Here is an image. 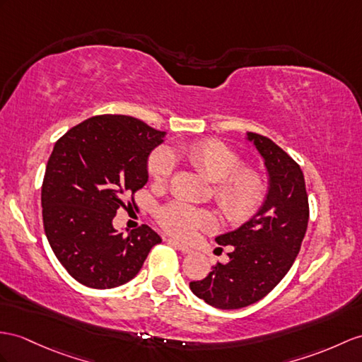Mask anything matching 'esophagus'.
<instances>
[{
  "instance_id": "34e87169",
  "label": "esophagus",
  "mask_w": 362,
  "mask_h": 362,
  "mask_svg": "<svg viewBox=\"0 0 362 362\" xmlns=\"http://www.w3.org/2000/svg\"><path fill=\"white\" fill-rule=\"evenodd\" d=\"M169 243L172 244V245H175L176 249H178L181 253H192L193 250L189 247V245H186V244H181V243H178V241H175V240H169Z\"/></svg>"
}]
</instances>
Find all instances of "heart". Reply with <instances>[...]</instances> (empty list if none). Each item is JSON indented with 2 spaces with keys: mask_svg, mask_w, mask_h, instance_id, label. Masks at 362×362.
Returning a JSON list of instances; mask_svg holds the SVG:
<instances>
[{
  "mask_svg": "<svg viewBox=\"0 0 362 362\" xmlns=\"http://www.w3.org/2000/svg\"><path fill=\"white\" fill-rule=\"evenodd\" d=\"M173 156L189 163L211 182H215V201L223 215L232 223L250 218L261 204L264 184L253 170H238L240 156L216 139L195 141L173 151ZM173 160L167 151H156L148 160V175L158 182L167 180ZM158 219L167 232L190 240L197 232L214 226V219L206 210L172 202L158 211Z\"/></svg>",
  "mask_w": 362,
  "mask_h": 362,
  "instance_id": "heart-1",
  "label": "heart"
}]
</instances>
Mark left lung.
I'll list each match as a JSON object with an SVG mask.
<instances>
[{"mask_svg": "<svg viewBox=\"0 0 362 362\" xmlns=\"http://www.w3.org/2000/svg\"><path fill=\"white\" fill-rule=\"evenodd\" d=\"M245 139L262 158L269 176L266 198L249 221L215 238L232 245L226 264L218 262L190 290L216 308L233 310L259 301L292 267L308 223V198L301 167L272 139L247 132Z\"/></svg>", "mask_w": 362, "mask_h": 362, "instance_id": "8db88e82", "label": "left lung"}]
</instances>
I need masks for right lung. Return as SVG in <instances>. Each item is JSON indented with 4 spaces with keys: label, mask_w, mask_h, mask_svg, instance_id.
I'll list each match as a JSON object with an SVG mask.
<instances>
[{
    "label": "right lung",
    "mask_w": 362,
    "mask_h": 362,
    "mask_svg": "<svg viewBox=\"0 0 362 362\" xmlns=\"http://www.w3.org/2000/svg\"><path fill=\"white\" fill-rule=\"evenodd\" d=\"M164 136L134 117L100 115L55 143L41 189L44 232L58 261L83 286L129 283L161 243L148 226L124 236L112 221L126 193L146 186L148 156Z\"/></svg>",
    "instance_id": "1"
}]
</instances>
